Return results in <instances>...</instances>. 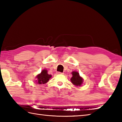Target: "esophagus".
Wrapping results in <instances>:
<instances>
[{
  "mask_svg": "<svg viewBox=\"0 0 122 122\" xmlns=\"http://www.w3.org/2000/svg\"><path fill=\"white\" fill-rule=\"evenodd\" d=\"M57 74H64V73H62V72H57Z\"/></svg>",
  "mask_w": 122,
  "mask_h": 122,
  "instance_id": "esophagus-1",
  "label": "esophagus"
}]
</instances>
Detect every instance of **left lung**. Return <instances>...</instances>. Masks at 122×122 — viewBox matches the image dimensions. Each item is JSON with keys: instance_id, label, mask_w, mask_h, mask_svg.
<instances>
[{"instance_id": "obj_1", "label": "left lung", "mask_w": 122, "mask_h": 122, "mask_svg": "<svg viewBox=\"0 0 122 122\" xmlns=\"http://www.w3.org/2000/svg\"><path fill=\"white\" fill-rule=\"evenodd\" d=\"M72 77L71 78V81L76 86H81L83 82V79L80 76L79 72L73 71L72 72Z\"/></svg>"}]
</instances>
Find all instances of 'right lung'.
<instances>
[{
	"instance_id": "add662e5",
	"label": "right lung",
	"mask_w": 122,
	"mask_h": 122,
	"mask_svg": "<svg viewBox=\"0 0 122 122\" xmlns=\"http://www.w3.org/2000/svg\"><path fill=\"white\" fill-rule=\"evenodd\" d=\"M51 75L48 73L47 70H43L41 73L37 75V76H36L37 80H36V81L37 82L38 84H44L49 81V79L51 78Z\"/></svg>"
}]
</instances>
